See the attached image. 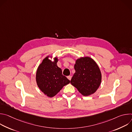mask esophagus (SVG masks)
I'll return each mask as SVG.
<instances>
[{
	"mask_svg": "<svg viewBox=\"0 0 132 132\" xmlns=\"http://www.w3.org/2000/svg\"><path fill=\"white\" fill-rule=\"evenodd\" d=\"M67 78H68L69 80H70L71 79V76H67Z\"/></svg>",
	"mask_w": 132,
	"mask_h": 132,
	"instance_id": "1",
	"label": "esophagus"
}]
</instances>
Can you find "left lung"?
Segmentation results:
<instances>
[{
  "instance_id": "left-lung-1",
  "label": "left lung",
  "mask_w": 132,
  "mask_h": 132,
  "mask_svg": "<svg viewBox=\"0 0 132 132\" xmlns=\"http://www.w3.org/2000/svg\"><path fill=\"white\" fill-rule=\"evenodd\" d=\"M74 68L71 85L84 96L95 93L101 82V71L96 63L89 57H81L76 60Z\"/></svg>"
}]
</instances>
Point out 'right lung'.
<instances>
[{
    "label": "right lung",
    "mask_w": 132,
    "mask_h": 132,
    "mask_svg": "<svg viewBox=\"0 0 132 132\" xmlns=\"http://www.w3.org/2000/svg\"><path fill=\"white\" fill-rule=\"evenodd\" d=\"M48 57L43 60L37 68L36 80L39 88L45 95L53 97L68 84L70 80L63 75L62 69L57 66V59L52 62Z\"/></svg>",
    "instance_id": "add662e5"
}]
</instances>
